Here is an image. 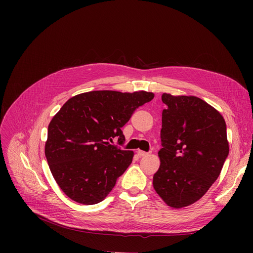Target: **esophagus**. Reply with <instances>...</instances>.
Here are the masks:
<instances>
[{"label":"esophagus","mask_w":253,"mask_h":253,"mask_svg":"<svg viewBox=\"0 0 253 253\" xmlns=\"http://www.w3.org/2000/svg\"><path fill=\"white\" fill-rule=\"evenodd\" d=\"M148 155H149V153H147V152H143V151H137V156H138L139 158L145 157V156H148Z\"/></svg>","instance_id":"1"}]
</instances>
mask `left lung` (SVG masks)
I'll list each match as a JSON object with an SVG mask.
<instances>
[{"mask_svg":"<svg viewBox=\"0 0 253 253\" xmlns=\"http://www.w3.org/2000/svg\"><path fill=\"white\" fill-rule=\"evenodd\" d=\"M160 167L153 185L174 208L202 198L220 174L229 156L227 125L222 116L196 96L162 94Z\"/></svg>","mask_w":253,"mask_h":253,"instance_id":"left-lung-1","label":"left lung"}]
</instances>
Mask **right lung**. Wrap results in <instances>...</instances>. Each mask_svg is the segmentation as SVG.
Masks as SVG:
<instances>
[{
    "label": "right lung",
    "mask_w": 253,
    "mask_h": 253,
    "mask_svg": "<svg viewBox=\"0 0 253 253\" xmlns=\"http://www.w3.org/2000/svg\"><path fill=\"white\" fill-rule=\"evenodd\" d=\"M154 98L152 92L90 91L66 101L48 126L45 155L62 192L75 202H101L132 162L123 144L122 127L136 109Z\"/></svg>",
    "instance_id": "1"
}]
</instances>
